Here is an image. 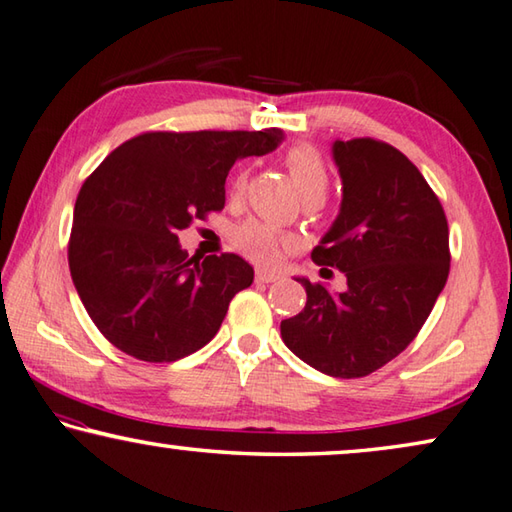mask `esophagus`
Returning a JSON list of instances; mask_svg holds the SVG:
<instances>
[{
  "label": "esophagus",
  "instance_id": "esophagus-1",
  "mask_svg": "<svg viewBox=\"0 0 512 512\" xmlns=\"http://www.w3.org/2000/svg\"><path fill=\"white\" fill-rule=\"evenodd\" d=\"M276 279H279V274L276 272H267V270L256 272V283H274Z\"/></svg>",
  "mask_w": 512,
  "mask_h": 512
}]
</instances>
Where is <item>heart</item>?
<instances>
[{
    "instance_id": "heart-1",
    "label": "heart",
    "mask_w": 512,
    "mask_h": 512,
    "mask_svg": "<svg viewBox=\"0 0 512 512\" xmlns=\"http://www.w3.org/2000/svg\"><path fill=\"white\" fill-rule=\"evenodd\" d=\"M285 166H288L292 182L297 186V191L303 200L324 202L330 186V175H328L324 157H321V152L315 146H308V143L292 146L288 152H285ZM245 186H247V173H240L236 179H233L231 193L238 197L245 193ZM231 240L242 254L261 265H272L279 261L283 249L290 245L288 236H283L279 229L261 220H245L242 224H238V227L231 231Z\"/></svg>"
}]
</instances>
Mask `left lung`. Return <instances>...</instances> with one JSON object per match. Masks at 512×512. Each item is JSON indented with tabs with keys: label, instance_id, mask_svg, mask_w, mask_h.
Here are the masks:
<instances>
[{
	"label": "left lung",
	"instance_id": "left-lung-1",
	"mask_svg": "<svg viewBox=\"0 0 512 512\" xmlns=\"http://www.w3.org/2000/svg\"><path fill=\"white\" fill-rule=\"evenodd\" d=\"M342 211L312 249L346 292L299 279L308 301L281 321L290 351L333 378H364L414 342L450 274V229L423 173L380 139L335 141Z\"/></svg>",
	"mask_w": 512,
	"mask_h": 512
}]
</instances>
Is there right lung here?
<instances>
[{
    "label": "right lung",
    "instance_id": "1",
    "mask_svg": "<svg viewBox=\"0 0 512 512\" xmlns=\"http://www.w3.org/2000/svg\"><path fill=\"white\" fill-rule=\"evenodd\" d=\"M283 130H152L121 143L80 186L69 272L87 315L141 362H175L220 330L231 299L254 281L236 254L188 256L177 231L224 209L238 157H261Z\"/></svg>",
    "mask_w": 512,
    "mask_h": 512
}]
</instances>
